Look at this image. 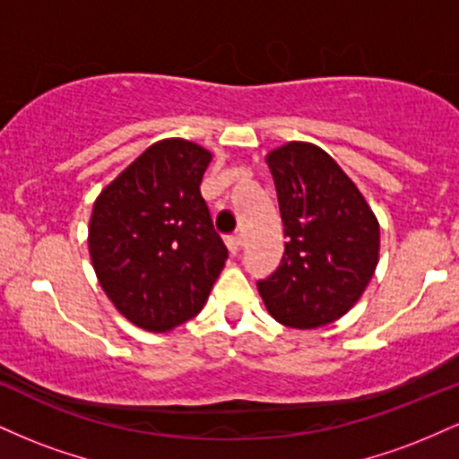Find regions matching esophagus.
I'll return each instance as SVG.
<instances>
[{
    "instance_id": "esophagus-1",
    "label": "esophagus",
    "mask_w": 459,
    "mask_h": 459,
    "mask_svg": "<svg viewBox=\"0 0 459 459\" xmlns=\"http://www.w3.org/2000/svg\"><path fill=\"white\" fill-rule=\"evenodd\" d=\"M224 244H226V247H229L230 255H237V252L241 250V237L239 235H229L224 239Z\"/></svg>"
}]
</instances>
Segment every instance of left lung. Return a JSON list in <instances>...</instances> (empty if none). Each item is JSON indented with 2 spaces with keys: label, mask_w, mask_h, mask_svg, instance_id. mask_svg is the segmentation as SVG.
I'll use <instances>...</instances> for the list:
<instances>
[{
  "label": "left lung",
  "mask_w": 459,
  "mask_h": 459,
  "mask_svg": "<svg viewBox=\"0 0 459 459\" xmlns=\"http://www.w3.org/2000/svg\"><path fill=\"white\" fill-rule=\"evenodd\" d=\"M284 224V256L256 282L282 325L319 328L356 304L380 252V224L325 151L291 142L267 155Z\"/></svg>",
  "instance_id": "obj_1"
}]
</instances>
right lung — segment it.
Masks as SVG:
<instances>
[{
    "label": "right lung",
    "mask_w": 459,
    "mask_h": 459,
    "mask_svg": "<svg viewBox=\"0 0 459 459\" xmlns=\"http://www.w3.org/2000/svg\"><path fill=\"white\" fill-rule=\"evenodd\" d=\"M209 161L194 142H157L92 207L88 247L99 282L144 330L166 332L196 317L229 259L200 196Z\"/></svg>",
    "instance_id": "1"
}]
</instances>
